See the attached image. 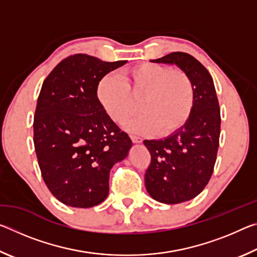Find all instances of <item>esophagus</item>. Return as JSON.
Listing matches in <instances>:
<instances>
[{"mask_svg": "<svg viewBox=\"0 0 257 257\" xmlns=\"http://www.w3.org/2000/svg\"><path fill=\"white\" fill-rule=\"evenodd\" d=\"M130 138H132V141H133V143H135V144H138V143H142V138L135 136V135H132V136H130Z\"/></svg>", "mask_w": 257, "mask_h": 257, "instance_id": "1", "label": "esophagus"}]
</instances>
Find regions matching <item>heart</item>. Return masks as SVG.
Masks as SVG:
<instances>
[{"label":"heart","instance_id":"b5f03b06","mask_svg":"<svg viewBox=\"0 0 257 257\" xmlns=\"http://www.w3.org/2000/svg\"><path fill=\"white\" fill-rule=\"evenodd\" d=\"M98 98L106 114L122 123L137 111L143 113L129 121L135 133L169 136L188 121L194 107V86L187 73L154 63H142L120 73L107 75L98 85Z\"/></svg>","mask_w":257,"mask_h":257}]
</instances>
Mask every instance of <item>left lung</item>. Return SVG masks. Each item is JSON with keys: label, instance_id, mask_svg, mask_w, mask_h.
Masks as SVG:
<instances>
[{"label": "left lung", "instance_id": "left-lung-1", "mask_svg": "<svg viewBox=\"0 0 257 257\" xmlns=\"http://www.w3.org/2000/svg\"><path fill=\"white\" fill-rule=\"evenodd\" d=\"M152 62L175 64L194 86V107L184 127L164 139L144 141L151 154L145 173L150 196L179 204L196 197L211 179L219 149V101L210 72L194 56L173 52Z\"/></svg>", "mask_w": 257, "mask_h": 257}]
</instances>
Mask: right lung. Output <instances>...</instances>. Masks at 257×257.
Returning a JSON list of instances; mask_svg holds the SVG:
<instances>
[{
	"mask_svg": "<svg viewBox=\"0 0 257 257\" xmlns=\"http://www.w3.org/2000/svg\"><path fill=\"white\" fill-rule=\"evenodd\" d=\"M125 63L70 55L43 82L34 116L35 152L47 188L66 205L102 203L110 170L133 146L97 97L102 78Z\"/></svg>",
	"mask_w": 257,
	"mask_h": 257,
	"instance_id": "add662e5",
	"label": "right lung"
}]
</instances>
